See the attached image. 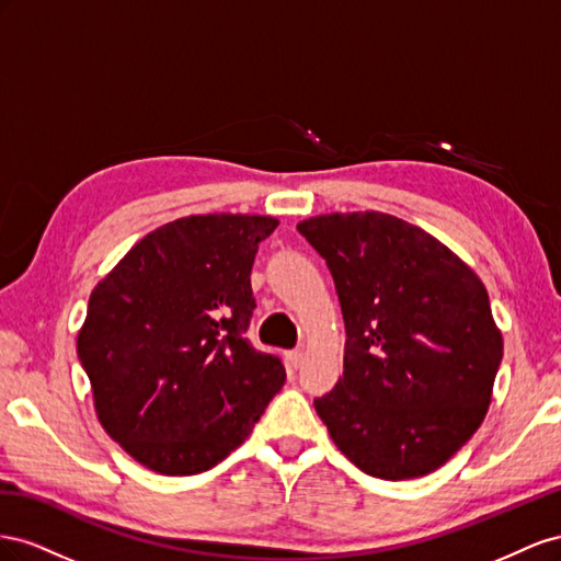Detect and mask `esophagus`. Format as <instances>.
Listing matches in <instances>:
<instances>
[{"instance_id": "34e87169", "label": "esophagus", "mask_w": 561, "mask_h": 561, "mask_svg": "<svg viewBox=\"0 0 561 561\" xmlns=\"http://www.w3.org/2000/svg\"><path fill=\"white\" fill-rule=\"evenodd\" d=\"M286 362H289L291 369H298V366L302 364V352H300V350H291V352H286Z\"/></svg>"}]
</instances>
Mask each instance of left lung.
<instances>
[{
	"instance_id": "left-lung-1",
	"label": "left lung",
	"mask_w": 561,
	"mask_h": 561,
	"mask_svg": "<svg viewBox=\"0 0 561 561\" xmlns=\"http://www.w3.org/2000/svg\"><path fill=\"white\" fill-rule=\"evenodd\" d=\"M327 261L345 322L343 376L314 399L333 444L378 479L435 472L482 425L503 335L474 272L380 211L298 222Z\"/></svg>"
}]
</instances>
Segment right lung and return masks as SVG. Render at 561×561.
Masks as SVG:
<instances>
[{
	"label": "right lung",
	"mask_w": 561,
	"mask_h": 561,
	"mask_svg": "<svg viewBox=\"0 0 561 561\" xmlns=\"http://www.w3.org/2000/svg\"><path fill=\"white\" fill-rule=\"evenodd\" d=\"M277 226L247 214L179 218L91 291L77 355L101 425L148 470H211L282 390V362L244 339L255 251Z\"/></svg>",
	"instance_id": "1"
}]
</instances>
